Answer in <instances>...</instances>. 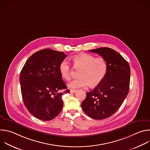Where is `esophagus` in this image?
I'll return each instance as SVG.
<instances>
[{
  "instance_id": "obj_1",
  "label": "esophagus",
  "mask_w": 150,
  "mask_h": 150,
  "mask_svg": "<svg viewBox=\"0 0 150 150\" xmlns=\"http://www.w3.org/2000/svg\"><path fill=\"white\" fill-rule=\"evenodd\" d=\"M70 92H71V93L74 94V93H75L76 92V90H72V89H71V90H70Z\"/></svg>"
}]
</instances>
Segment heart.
<instances>
[{
    "mask_svg": "<svg viewBox=\"0 0 150 150\" xmlns=\"http://www.w3.org/2000/svg\"><path fill=\"white\" fill-rule=\"evenodd\" d=\"M73 62L75 68L81 70L79 78L68 84L71 88H85L90 84L93 87L96 86L103 81L108 71V64L102 57H95L92 54L82 53L74 56ZM59 69L63 78L68 81L71 79L72 68L67 59L61 61Z\"/></svg>",
    "mask_w": 150,
    "mask_h": 150,
    "instance_id": "heart-1",
    "label": "heart"
}]
</instances>
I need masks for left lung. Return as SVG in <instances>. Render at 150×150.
Listing matches in <instances>:
<instances>
[{
    "mask_svg": "<svg viewBox=\"0 0 150 150\" xmlns=\"http://www.w3.org/2000/svg\"><path fill=\"white\" fill-rule=\"evenodd\" d=\"M89 51L105 59L108 71L97 86L86 93L81 107L90 117L102 120L113 115L126 97L129 90L131 69L128 62L113 49L101 47Z\"/></svg>",
    "mask_w": 150,
    "mask_h": 150,
    "instance_id": "obj_1",
    "label": "left lung"
}]
</instances>
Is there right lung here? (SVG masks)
<instances>
[{"label": "right lung", "instance_id": "add662e5", "mask_svg": "<svg viewBox=\"0 0 150 150\" xmlns=\"http://www.w3.org/2000/svg\"><path fill=\"white\" fill-rule=\"evenodd\" d=\"M67 56L63 52L42 49L32 54L21 70L19 81L24 103L29 112L40 120L56 117L63 108L62 94L70 92L59 69Z\"/></svg>", "mask_w": 150, "mask_h": 150}]
</instances>
